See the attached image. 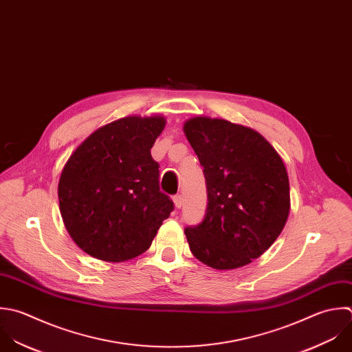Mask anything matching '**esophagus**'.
<instances>
[{"instance_id": "esophagus-1", "label": "esophagus", "mask_w": 352, "mask_h": 352, "mask_svg": "<svg viewBox=\"0 0 352 352\" xmlns=\"http://www.w3.org/2000/svg\"><path fill=\"white\" fill-rule=\"evenodd\" d=\"M173 200H174V204H175L177 208H181V207L184 206V197H182V195H175V196L173 197Z\"/></svg>"}]
</instances>
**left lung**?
<instances>
[{"instance_id":"1","label":"left lung","mask_w":352,"mask_h":352,"mask_svg":"<svg viewBox=\"0 0 352 352\" xmlns=\"http://www.w3.org/2000/svg\"><path fill=\"white\" fill-rule=\"evenodd\" d=\"M206 177L207 210L185 234L192 254L218 270L245 266L277 240L291 199L285 166L252 129L193 118L184 126Z\"/></svg>"}]
</instances>
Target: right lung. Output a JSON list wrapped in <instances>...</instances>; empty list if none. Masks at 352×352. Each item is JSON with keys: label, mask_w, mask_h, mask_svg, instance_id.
Returning a JSON list of instances; mask_svg holds the SVG:
<instances>
[{"label": "right lung", "mask_w": 352, "mask_h": 352, "mask_svg": "<svg viewBox=\"0 0 352 352\" xmlns=\"http://www.w3.org/2000/svg\"><path fill=\"white\" fill-rule=\"evenodd\" d=\"M163 118L129 116L90 134L58 181L64 225L86 254L123 262L145 252L174 203L160 190L151 148Z\"/></svg>", "instance_id": "1"}]
</instances>
